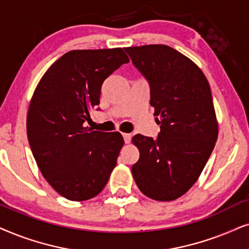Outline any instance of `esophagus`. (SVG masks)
<instances>
[{
	"label": "esophagus",
	"instance_id": "1",
	"mask_svg": "<svg viewBox=\"0 0 249 249\" xmlns=\"http://www.w3.org/2000/svg\"><path fill=\"white\" fill-rule=\"evenodd\" d=\"M123 138H124L125 143H130L131 139H132V135L130 133H124V134H123Z\"/></svg>",
	"mask_w": 249,
	"mask_h": 249
}]
</instances>
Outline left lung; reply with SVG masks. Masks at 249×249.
Segmentation results:
<instances>
[{
	"mask_svg": "<svg viewBox=\"0 0 249 249\" xmlns=\"http://www.w3.org/2000/svg\"><path fill=\"white\" fill-rule=\"evenodd\" d=\"M132 64L150 86L160 132L157 139L137 134L140 158L132 166L145 196L170 201L198 180L217 140L218 127L207 78L177 50L163 44L125 48Z\"/></svg>",
	"mask_w": 249,
	"mask_h": 249,
	"instance_id": "left-lung-1",
	"label": "left lung"
}]
</instances>
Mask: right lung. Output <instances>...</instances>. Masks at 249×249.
<instances>
[{
  "instance_id": "add662e5",
  "label": "right lung",
  "mask_w": 249,
  "mask_h": 249,
  "mask_svg": "<svg viewBox=\"0 0 249 249\" xmlns=\"http://www.w3.org/2000/svg\"><path fill=\"white\" fill-rule=\"evenodd\" d=\"M128 61L121 48L74 50L35 89L27 114L29 145L45 180L69 200L100 194L116 166L122 134L92 131L86 122L100 102L102 83Z\"/></svg>"
}]
</instances>
